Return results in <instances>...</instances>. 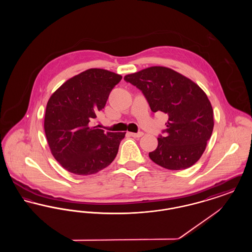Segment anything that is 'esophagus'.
<instances>
[{
    "label": "esophagus",
    "mask_w": 252,
    "mask_h": 252,
    "mask_svg": "<svg viewBox=\"0 0 252 252\" xmlns=\"http://www.w3.org/2000/svg\"><path fill=\"white\" fill-rule=\"evenodd\" d=\"M130 135H131L132 137H134V138H140V137H142L144 135V132L140 131L137 132V133H130Z\"/></svg>",
    "instance_id": "34e87169"
}]
</instances>
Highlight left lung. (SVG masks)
I'll return each instance as SVG.
<instances>
[{
	"label": "left lung",
	"mask_w": 252,
	"mask_h": 252,
	"mask_svg": "<svg viewBox=\"0 0 252 252\" xmlns=\"http://www.w3.org/2000/svg\"><path fill=\"white\" fill-rule=\"evenodd\" d=\"M124 79L142 91L153 112L168 115L164 134L149 158L161 167L183 170L202 156L214 129V111L199 86L172 69L154 66Z\"/></svg>",
	"instance_id": "1"
}]
</instances>
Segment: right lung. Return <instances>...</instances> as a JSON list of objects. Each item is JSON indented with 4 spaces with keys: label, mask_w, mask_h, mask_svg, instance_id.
I'll return each instance as SVG.
<instances>
[{
    "label": "right lung",
    "mask_w": 252,
    "mask_h": 252,
    "mask_svg": "<svg viewBox=\"0 0 252 252\" xmlns=\"http://www.w3.org/2000/svg\"><path fill=\"white\" fill-rule=\"evenodd\" d=\"M120 74L90 69L73 76L50 97L44 130L51 152L62 167L75 175H93L108 166L126 132H105L93 126L105 108Z\"/></svg>",
    "instance_id": "add662e5"
}]
</instances>
